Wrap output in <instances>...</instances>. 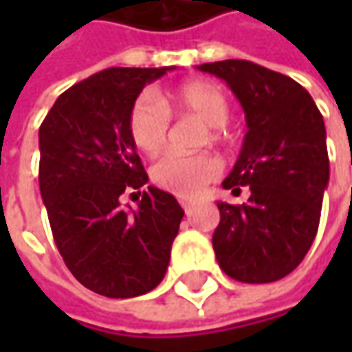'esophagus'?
I'll use <instances>...</instances> for the list:
<instances>
[{
	"label": "esophagus",
	"mask_w": 352,
	"mask_h": 352,
	"mask_svg": "<svg viewBox=\"0 0 352 352\" xmlns=\"http://www.w3.org/2000/svg\"><path fill=\"white\" fill-rule=\"evenodd\" d=\"M180 206H182L186 213H190V211H192V206H194V204H192V199H180Z\"/></svg>",
	"instance_id": "1"
}]
</instances>
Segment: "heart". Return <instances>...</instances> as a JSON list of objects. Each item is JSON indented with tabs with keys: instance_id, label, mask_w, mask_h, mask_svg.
Wrapping results in <instances>:
<instances>
[{
	"instance_id": "1",
	"label": "heart",
	"mask_w": 352,
	"mask_h": 352,
	"mask_svg": "<svg viewBox=\"0 0 352 352\" xmlns=\"http://www.w3.org/2000/svg\"><path fill=\"white\" fill-rule=\"evenodd\" d=\"M176 116H197L210 125L211 141L225 137L231 105L225 91L211 82H192L164 96ZM166 104V105H167ZM155 91H142L129 113V133L144 155H156L168 141L172 116ZM221 172V162L210 153H168L153 166V182L176 196H196Z\"/></svg>"
}]
</instances>
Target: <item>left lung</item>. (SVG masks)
<instances>
[{"label":"left lung","mask_w":352,"mask_h":352,"mask_svg":"<svg viewBox=\"0 0 352 352\" xmlns=\"http://www.w3.org/2000/svg\"><path fill=\"white\" fill-rule=\"evenodd\" d=\"M227 82L247 117V135L225 190L249 186L243 206L219 201L213 250L227 276L266 284L304 261L329 182L325 123L318 105L290 76L249 60L197 66Z\"/></svg>","instance_id":"1"}]
</instances>
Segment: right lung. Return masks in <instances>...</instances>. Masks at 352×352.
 Listing matches in <instances>:
<instances>
[{
    "mask_svg": "<svg viewBox=\"0 0 352 352\" xmlns=\"http://www.w3.org/2000/svg\"><path fill=\"white\" fill-rule=\"evenodd\" d=\"M166 70L89 76L58 96L38 129V186L54 243L76 280L105 298L160 284L184 217L176 197L155 186L137 197V210L121 206L123 194L148 182L129 133L131 107Z\"/></svg>",
    "mask_w": 352,
    "mask_h": 352,
    "instance_id": "right-lung-1",
    "label": "right lung"
}]
</instances>
